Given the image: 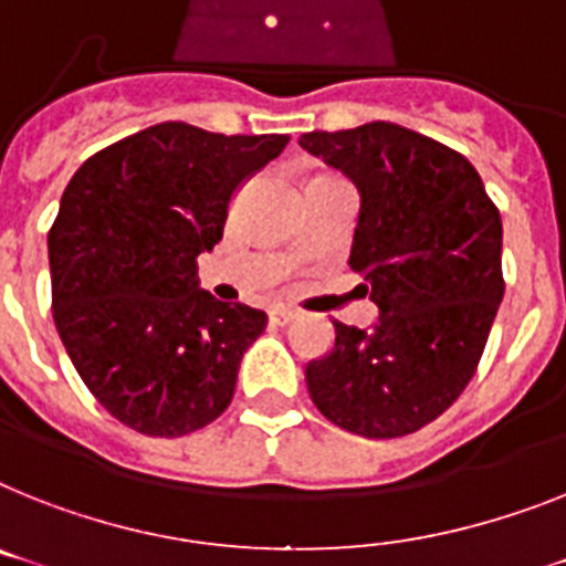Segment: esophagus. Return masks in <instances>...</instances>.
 Segmentation results:
<instances>
[{
  "label": "esophagus",
  "mask_w": 566,
  "mask_h": 566,
  "mask_svg": "<svg viewBox=\"0 0 566 566\" xmlns=\"http://www.w3.org/2000/svg\"><path fill=\"white\" fill-rule=\"evenodd\" d=\"M269 317H272V324L286 326V324H292L294 317H297V312L289 310V306H274V310L269 312Z\"/></svg>",
  "instance_id": "obj_1"
}]
</instances>
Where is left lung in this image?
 Segmentation results:
<instances>
[{
  "instance_id": "left-lung-1",
  "label": "left lung",
  "mask_w": 566,
  "mask_h": 566,
  "mask_svg": "<svg viewBox=\"0 0 566 566\" xmlns=\"http://www.w3.org/2000/svg\"><path fill=\"white\" fill-rule=\"evenodd\" d=\"M301 147L361 196L349 269L378 306L373 329L333 321L306 364L315 408L367 440H394L465 390L503 301V226L465 156L399 124L306 133Z\"/></svg>"
}]
</instances>
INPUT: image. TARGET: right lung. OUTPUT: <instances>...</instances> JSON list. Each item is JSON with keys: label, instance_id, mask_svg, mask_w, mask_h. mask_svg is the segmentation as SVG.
Wrapping results in <instances>:
<instances>
[{"label": "right lung", "instance_id": "1", "mask_svg": "<svg viewBox=\"0 0 566 566\" xmlns=\"http://www.w3.org/2000/svg\"><path fill=\"white\" fill-rule=\"evenodd\" d=\"M289 135H219L167 120L95 153L49 231L51 312L63 347L112 417L185 437L226 413L265 312L199 286L242 181Z\"/></svg>", "mask_w": 566, "mask_h": 566}]
</instances>
